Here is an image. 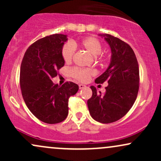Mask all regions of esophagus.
Listing matches in <instances>:
<instances>
[{
  "label": "esophagus",
  "instance_id": "34e87169",
  "mask_svg": "<svg viewBox=\"0 0 161 161\" xmlns=\"http://www.w3.org/2000/svg\"><path fill=\"white\" fill-rule=\"evenodd\" d=\"M85 87H86V86H85V85H82V84L79 85V89H82V88H84Z\"/></svg>",
  "mask_w": 161,
  "mask_h": 161
}]
</instances>
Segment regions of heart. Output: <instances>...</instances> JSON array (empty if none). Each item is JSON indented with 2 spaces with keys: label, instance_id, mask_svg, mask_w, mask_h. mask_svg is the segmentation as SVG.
I'll list each match as a JSON object with an SVG mask.
<instances>
[{
  "label": "heart",
  "instance_id": "obj_1",
  "mask_svg": "<svg viewBox=\"0 0 161 161\" xmlns=\"http://www.w3.org/2000/svg\"><path fill=\"white\" fill-rule=\"evenodd\" d=\"M75 44L67 43L64 45L62 49V56L64 61L69 63L73 59V55L75 52ZM79 45L82 47L83 49L88 51L92 56L95 57V59H98L99 54L102 50V45L101 42L95 38V37H87L83 38L79 42ZM94 74V72L92 69H78L75 68L72 70V75L75 79L80 81V82H85L89 78L91 75Z\"/></svg>",
  "mask_w": 161,
  "mask_h": 161
}]
</instances>
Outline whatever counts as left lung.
Returning a JSON list of instances; mask_svg holds the SVG:
<instances>
[{
	"instance_id": "left-lung-1",
	"label": "left lung",
	"mask_w": 161,
	"mask_h": 161,
	"mask_svg": "<svg viewBox=\"0 0 161 161\" xmlns=\"http://www.w3.org/2000/svg\"><path fill=\"white\" fill-rule=\"evenodd\" d=\"M111 50L108 69L95 79L97 84L107 81L102 95L91 86L92 96L88 100L90 115L101 123H110L124 116L136 101L139 88V69L136 54L128 44L108 34H99Z\"/></svg>"
}]
</instances>
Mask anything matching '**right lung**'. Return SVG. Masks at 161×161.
Returning <instances> with one entry per match:
<instances>
[{"instance_id":"1","label":"right lung","mask_w":161,"mask_h":161,"mask_svg":"<svg viewBox=\"0 0 161 161\" xmlns=\"http://www.w3.org/2000/svg\"><path fill=\"white\" fill-rule=\"evenodd\" d=\"M66 35L55 34L41 38L25 51L20 67V88L29 110L41 121L48 124L60 123L68 115V101L79 90L72 82L63 86L51 79L65 64L62 49Z\"/></svg>"}]
</instances>
